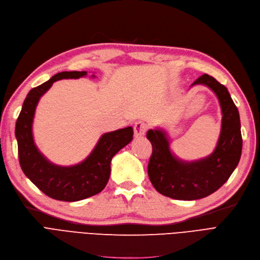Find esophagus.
Instances as JSON below:
<instances>
[{
    "label": "esophagus",
    "mask_w": 260,
    "mask_h": 260,
    "mask_svg": "<svg viewBox=\"0 0 260 260\" xmlns=\"http://www.w3.org/2000/svg\"><path fill=\"white\" fill-rule=\"evenodd\" d=\"M133 129H134V136L139 138V137H142L145 134V132L147 130V124L144 121H137L136 123H134Z\"/></svg>",
    "instance_id": "34e87169"
}]
</instances>
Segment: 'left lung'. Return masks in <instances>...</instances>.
Wrapping results in <instances>:
<instances>
[{
  "mask_svg": "<svg viewBox=\"0 0 260 260\" xmlns=\"http://www.w3.org/2000/svg\"><path fill=\"white\" fill-rule=\"evenodd\" d=\"M193 85L209 87L220 104L221 130L213 153L200 160L184 161L172 154L162 129H150L146 134L153 146L147 168L149 180L159 193L176 200H197L215 192L235 171L242 153L240 115L228 89L208 74Z\"/></svg>",
  "mask_w": 260,
  "mask_h": 260,
  "instance_id": "8db88e82",
  "label": "left lung"
}]
</instances>
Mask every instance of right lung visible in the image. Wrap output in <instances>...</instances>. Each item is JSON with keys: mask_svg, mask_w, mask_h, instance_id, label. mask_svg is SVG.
I'll return each instance as SVG.
<instances>
[{"mask_svg": "<svg viewBox=\"0 0 260 260\" xmlns=\"http://www.w3.org/2000/svg\"><path fill=\"white\" fill-rule=\"evenodd\" d=\"M86 71L61 72L29 91L16 122L18 156L23 173L41 191L52 199L74 202L101 192L109 182L112 158L133 139L132 127L104 133L82 162L61 167L51 164L34 144L32 123L41 96L60 79L86 76ZM94 77V75H92Z\"/></svg>", "mask_w": 260, "mask_h": 260, "instance_id": "1", "label": "right lung"}]
</instances>
